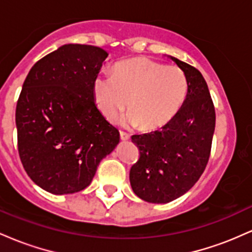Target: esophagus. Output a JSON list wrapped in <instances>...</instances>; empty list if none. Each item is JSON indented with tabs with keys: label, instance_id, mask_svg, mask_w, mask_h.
<instances>
[{
	"label": "esophagus",
	"instance_id": "esophagus-1",
	"mask_svg": "<svg viewBox=\"0 0 252 252\" xmlns=\"http://www.w3.org/2000/svg\"><path fill=\"white\" fill-rule=\"evenodd\" d=\"M120 136H121V140L122 141H128L130 140V136L124 131H120Z\"/></svg>",
	"mask_w": 252,
	"mask_h": 252
}]
</instances>
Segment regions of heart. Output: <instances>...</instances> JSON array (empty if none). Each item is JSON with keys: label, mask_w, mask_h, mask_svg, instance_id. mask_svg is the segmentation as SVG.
<instances>
[{"label": "heart", "mask_w": 252, "mask_h": 252, "mask_svg": "<svg viewBox=\"0 0 252 252\" xmlns=\"http://www.w3.org/2000/svg\"><path fill=\"white\" fill-rule=\"evenodd\" d=\"M94 91L98 109L108 120H116L128 106L124 126L150 131L162 128L178 114L187 97L189 82L178 66L134 58L115 66L112 76H98Z\"/></svg>", "instance_id": "heart-1"}]
</instances>
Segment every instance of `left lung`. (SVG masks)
<instances>
[{"instance_id":"8db88e82","label":"left lung","mask_w":252,"mask_h":252,"mask_svg":"<svg viewBox=\"0 0 252 252\" xmlns=\"http://www.w3.org/2000/svg\"><path fill=\"white\" fill-rule=\"evenodd\" d=\"M169 58L186 74V99L160 130L131 136L140 158L130 168V185L138 198L153 204L175 200L194 186L209 162L216 126L215 105L202 74Z\"/></svg>"}]
</instances>
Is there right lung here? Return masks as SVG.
Wrapping results in <instances>:
<instances>
[{"instance_id": "right-lung-1", "label": "right lung", "mask_w": 252, "mask_h": 252, "mask_svg": "<svg viewBox=\"0 0 252 252\" xmlns=\"http://www.w3.org/2000/svg\"><path fill=\"white\" fill-rule=\"evenodd\" d=\"M109 54L68 43L34 63L17 100L15 122L22 166L52 194L89 186L120 131L94 103V80Z\"/></svg>"}]
</instances>
